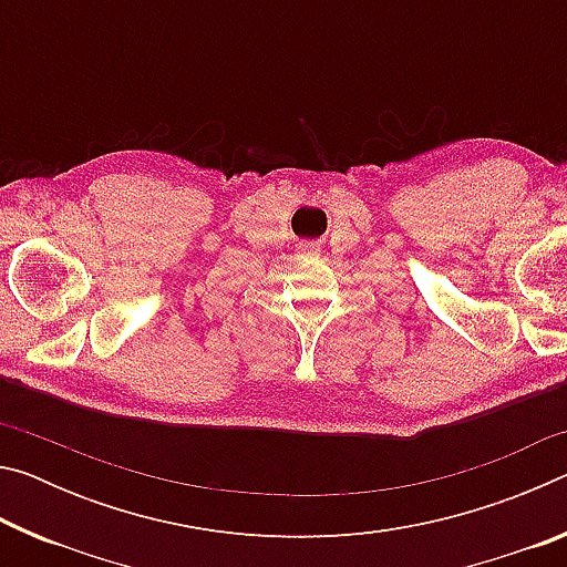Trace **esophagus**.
<instances>
[{
	"mask_svg": "<svg viewBox=\"0 0 567 567\" xmlns=\"http://www.w3.org/2000/svg\"><path fill=\"white\" fill-rule=\"evenodd\" d=\"M300 255H305V257L318 255V247H315V245H302V247H300Z\"/></svg>",
	"mask_w": 567,
	"mask_h": 567,
	"instance_id": "obj_1",
	"label": "esophagus"
}]
</instances>
